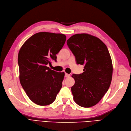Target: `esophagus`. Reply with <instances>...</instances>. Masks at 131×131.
I'll use <instances>...</instances> for the list:
<instances>
[{
  "label": "esophagus",
  "instance_id": "34e87169",
  "mask_svg": "<svg viewBox=\"0 0 131 131\" xmlns=\"http://www.w3.org/2000/svg\"><path fill=\"white\" fill-rule=\"evenodd\" d=\"M69 77H70V74H67V73L65 74V77L66 78H68Z\"/></svg>",
  "mask_w": 131,
  "mask_h": 131
}]
</instances>
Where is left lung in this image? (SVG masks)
Wrapping results in <instances>:
<instances>
[{"mask_svg":"<svg viewBox=\"0 0 131 131\" xmlns=\"http://www.w3.org/2000/svg\"><path fill=\"white\" fill-rule=\"evenodd\" d=\"M77 64L84 65L83 73L72 77L73 99L80 106L90 107L99 102L110 86L113 66L106 46L88 34L73 35L67 41Z\"/></svg>","mask_w":131,"mask_h":131,"instance_id":"left-lung-1","label":"left lung"}]
</instances>
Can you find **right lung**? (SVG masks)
I'll return each mask as SVG.
<instances>
[{
	"label": "right lung",
	"mask_w": 131,
	"mask_h": 131,
	"mask_svg": "<svg viewBox=\"0 0 131 131\" xmlns=\"http://www.w3.org/2000/svg\"><path fill=\"white\" fill-rule=\"evenodd\" d=\"M62 34L40 32L27 39L18 54L19 79L30 99L38 105L46 106L56 100L61 90L64 73L47 66L64 45Z\"/></svg>",
	"instance_id": "add662e5"
}]
</instances>
